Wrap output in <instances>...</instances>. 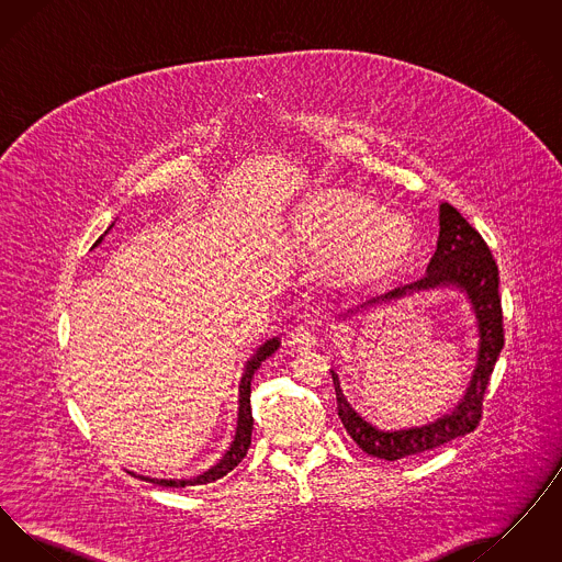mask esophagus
<instances>
[{"label":"esophagus","instance_id":"1","mask_svg":"<svg viewBox=\"0 0 562 562\" xmlns=\"http://www.w3.org/2000/svg\"><path fill=\"white\" fill-rule=\"evenodd\" d=\"M316 344H318V335L310 326H296L289 335V346L296 349V351H307V349L316 348Z\"/></svg>","mask_w":562,"mask_h":562}]
</instances>
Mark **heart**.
<instances>
[{
    "mask_svg": "<svg viewBox=\"0 0 562 562\" xmlns=\"http://www.w3.org/2000/svg\"><path fill=\"white\" fill-rule=\"evenodd\" d=\"M296 238L324 252L335 282L371 284L408 259L415 234L401 214L349 191H326L307 202L294 221Z\"/></svg>",
    "mask_w": 562,
    "mask_h": 562,
    "instance_id": "obj_1",
    "label": "heart"
}]
</instances>
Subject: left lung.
<instances>
[{
	"mask_svg": "<svg viewBox=\"0 0 562 562\" xmlns=\"http://www.w3.org/2000/svg\"><path fill=\"white\" fill-rule=\"evenodd\" d=\"M440 286H454L468 294L472 303L474 316L479 322V356L476 369L470 379V385L463 398L457 402L451 413L431 422L422 428L379 429L369 424L360 413L351 408L344 390L339 385V374L330 371L337 411L344 428L348 429L353 442L364 451L385 461H398L411 454L426 453L451 442L459 436H465L479 428L482 417V401L488 385L499 351L504 348V314H502V296H499V269L482 240L481 234L461 216V213L449 202L440 204V234L436 252L429 261L428 273L411 284L398 286L390 293L373 296L356 310H348L344 321L369 307L381 303H390L406 294L431 291Z\"/></svg>",
	"mask_w": 562,
	"mask_h": 562,
	"instance_id": "1",
	"label": "left lung"
}]
</instances>
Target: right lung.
Segmentation results:
<instances>
[{"label": "right lung", "mask_w": 562, "mask_h": 562, "mask_svg": "<svg viewBox=\"0 0 562 562\" xmlns=\"http://www.w3.org/2000/svg\"><path fill=\"white\" fill-rule=\"evenodd\" d=\"M111 229V227H109ZM108 229V232H109ZM105 232V234H108ZM103 240V236L97 240ZM94 244V246H97ZM280 348V341L278 339H269L261 348L257 349V353L246 362V369L241 374L240 381V408H238V428H236V436H234V442L229 447V451L223 454V459L213 465L209 472L200 474V476H193V479H181V481H166V479H149V476H138L140 481L154 482V484H160V486H189V484H209V482L218 481L223 476H227L241 459L248 453V447H250V434H252V411H250V381H252V374L261 367L263 360H268L269 356ZM133 476H136L134 472H131Z\"/></svg>", "instance_id": "right-lung-1"}]
</instances>
